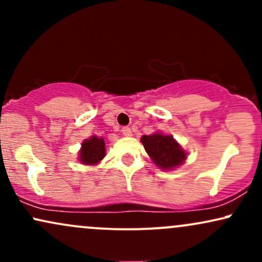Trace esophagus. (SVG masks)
Here are the masks:
<instances>
[{
    "label": "esophagus",
    "mask_w": 262,
    "mask_h": 262,
    "mask_svg": "<svg viewBox=\"0 0 262 262\" xmlns=\"http://www.w3.org/2000/svg\"><path fill=\"white\" fill-rule=\"evenodd\" d=\"M122 133H123V135H125V137H130V135H132L130 128H129V127H123L122 128Z\"/></svg>",
    "instance_id": "obj_1"
}]
</instances>
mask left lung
Masks as SVG:
<instances>
[{"instance_id": "8db88e82", "label": "left lung", "mask_w": 262, "mask_h": 262, "mask_svg": "<svg viewBox=\"0 0 262 262\" xmlns=\"http://www.w3.org/2000/svg\"><path fill=\"white\" fill-rule=\"evenodd\" d=\"M141 143L152 161L164 170L179 166L186 159V152L171 135H162L160 133L143 135Z\"/></svg>"}]
</instances>
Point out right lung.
Returning <instances> with one entry per match:
<instances>
[{
	"label": "right lung",
	"instance_id": "right-lung-1",
	"mask_svg": "<svg viewBox=\"0 0 262 262\" xmlns=\"http://www.w3.org/2000/svg\"><path fill=\"white\" fill-rule=\"evenodd\" d=\"M104 140L102 138L92 137L82 143V148L80 150V161L86 165H95L104 158Z\"/></svg>",
	"mask_w": 262,
	"mask_h": 262
}]
</instances>
